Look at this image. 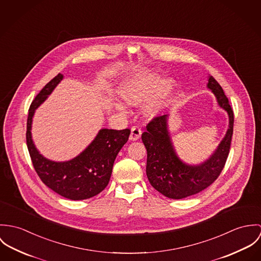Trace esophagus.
Instances as JSON below:
<instances>
[{"instance_id":"1","label":"esophagus","mask_w":261,"mask_h":261,"mask_svg":"<svg viewBox=\"0 0 261 261\" xmlns=\"http://www.w3.org/2000/svg\"><path fill=\"white\" fill-rule=\"evenodd\" d=\"M141 129L139 126H133L131 129V134H130V140L131 141H136L141 137Z\"/></svg>"}]
</instances>
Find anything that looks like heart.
<instances>
[{"instance_id": "obj_1", "label": "heart", "mask_w": 261, "mask_h": 261, "mask_svg": "<svg viewBox=\"0 0 261 261\" xmlns=\"http://www.w3.org/2000/svg\"><path fill=\"white\" fill-rule=\"evenodd\" d=\"M173 81L163 79L160 81V76L152 71H144L128 77L120 87L122 98L131 105H137L144 101L155 90L152 99L147 104L145 111L149 116H154L163 108L165 102L173 91ZM117 109L124 111L123 105L115 104Z\"/></svg>"}]
</instances>
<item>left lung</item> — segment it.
<instances>
[{
  "label": "left lung",
  "instance_id": "8db88e82",
  "mask_svg": "<svg viewBox=\"0 0 261 261\" xmlns=\"http://www.w3.org/2000/svg\"><path fill=\"white\" fill-rule=\"evenodd\" d=\"M207 88L214 94L218 105L227 112L229 118V128L225 137L207 160L197 165H190L178 157L168 131V115L153 118L141 136L147 150L148 180L158 192L168 198L182 199L199 193L218 178L227 160L233 134V111L223 89L212 76L208 77Z\"/></svg>",
  "mask_w": 261,
  "mask_h": 261
}]
</instances>
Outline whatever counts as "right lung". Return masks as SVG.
Here are the masks:
<instances>
[{
	"label": "right lung",
	"mask_w": 261,
	"mask_h": 261,
	"mask_svg": "<svg viewBox=\"0 0 261 261\" xmlns=\"http://www.w3.org/2000/svg\"><path fill=\"white\" fill-rule=\"evenodd\" d=\"M63 77L58 74L53 78L32 102L26 140L33 166L42 182L65 198L83 200L99 194L108 185L117 154L128 141L130 129H101L92 143L72 160L56 162L45 158L32 140V121L36 109L48 98Z\"/></svg>",
	"instance_id": "obj_1"
}]
</instances>
